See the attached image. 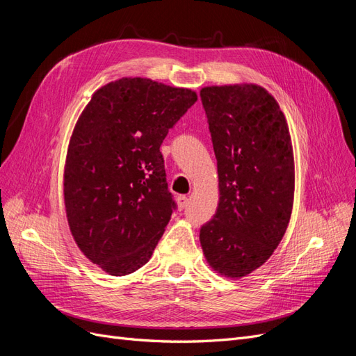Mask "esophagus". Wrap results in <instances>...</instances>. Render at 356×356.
Segmentation results:
<instances>
[{
    "label": "esophagus",
    "instance_id": "obj_1",
    "mask_svg": "<svg viewBox=\"0 0 356 356\" xmlns=\"http://www.w3.org/2000/svg\"><path fill=\"white\" fill-rule=\"evenodd\" d=\"M177 202H178V207H179V209H184V208H187V204H188V197L187 196H178V199H177Z\"/></svg>",
    "mask_w": 356,
    "mask_h": 356
}]
</instances>
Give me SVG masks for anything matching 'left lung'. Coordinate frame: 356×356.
<instances>
[{
    "label": "left lung",
    "instance_id": "1",
    "mask_svg": "<svg viewBox=\"0 0 356 356\" xmlns=\"http://www.w3.org/2000/svg\"><path fill=\"white\" fill-rule=\"evenodd\" d=\"M200 99L217 157L220 202L199 238L213 270L242 277L268 260L288 227L294 200L288 124L260 86H211Z\"/></svg>",
    "mask_w": 356,
    "mask_h": 356
}]
</instances>
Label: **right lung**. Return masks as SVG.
Instances as JSON below:
<instances>
[{"mask_svg":"<svg viewBox=\"0 0 356 356\" xmlns=\"http://www.w3.org/2000/svg\"><path fill=\"white\" fill-rule=\"evenodd\" d=\"M197 95L148 79H120L96 90L68 147L63 195L83 254L113 276L152 257L177 203L160 145Z\"/></svg>","mask_w":356,"mask_h":356,"instance_id":"1","label":"right lung"}]
</instances>
